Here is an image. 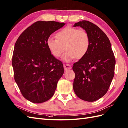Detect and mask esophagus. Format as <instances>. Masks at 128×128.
Listing matches in <instances>:
<instances>
[{"instance_id": "1", "label": "esophagus", "mask_w": 128, "mask_h": 128, "mask_svg": "<svg viewBox=\"0 0 128 128\" xmlns=\"http://www.w3.org/2000/svg\"><path fill=\"white\" fill-rule=\"evenodd\" d=\"M64 68L65 71H66V70H67L71 69H72V66H70V64H64Z\"/></svg>"}]
</instances>
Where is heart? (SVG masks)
I'll return each mask as SVG.
<instances>
[{"mask_svg":"<svg viewBox=\"0 0 128 128\" xmlns=\"http://www.w3.org/2000/svg\"><path fill=\"white\" fill-rule=\"evenodd\" d=\"M56 38H48L46 42L47 47L53 56H62L65 62H72L74 59H80L88 52L90 46V38L88 32L84 29H78L66 26L56 34ZM65 48H64V47Z\"/></svg>","mask_w":128,"mask_h":128,"instance_id":"1","label":"heart"}]
</instances>
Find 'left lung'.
<instances>
[{
  "label": "left lung",
  "mask_w": 128,
  "mask_h": 128,
  "mask_svg": "<svg viewBox=\"0 0 128 128\" xmlns=\"http://www.w3.org/2000/svg\"><path fill=\"white\" fill-rule=\"evenodd\" d=\"M88 32L90 38L88 52L73 64L75 74L73 88L80 99L94 102L107 93L114 75L116 59L107 35L90 21L76 23Z\"/></svg>",
  "instance_id": "1"
}]
</instances>
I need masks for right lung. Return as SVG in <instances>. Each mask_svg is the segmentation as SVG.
Segmentation results:
<instances>
[{
    "label": "right lung",
    "mask_w": 128,
    "mask_h": 128,
    "mask_svg": "<svg viewBox=\"0 0 128 128\" xmlns=\"http://www.w3.org/2000/svg\"><path fill=\"white\" fill-rule=\"evenodd\" d=\"M64 25L53 21H37L15 43L12 58L14 79L22 96L32 103L50 100L63 75V64L52 55L46 42Z\"/></svg>",
    "instance_id": "add662e5"
}]
</instances>
